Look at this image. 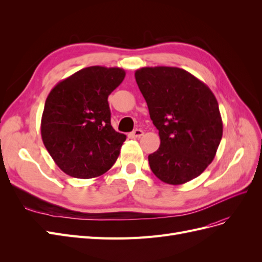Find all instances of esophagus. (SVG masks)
Returning <instances> with one entry per match:
<instances>
[{
    "instance_id": "esophagus-1",
    "label": "esophagus",
    "mask_w": 262,
    "mask_h": 262,
    "mask_svg": "<svg viewBox=\"0 0 262 262\" xmlns=\"http://www.w3.org/2000/svg\"><path fill=\"white\" fill-rule=\"evenodd\" d=\"M143 131H142L141 129H136L134 131H132V133H131V136L133 137V138H141L142 136H143Z\"/></svg>"
}]
</instances>
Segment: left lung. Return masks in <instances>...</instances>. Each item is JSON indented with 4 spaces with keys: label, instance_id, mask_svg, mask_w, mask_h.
Wrapping results in <instances>:
<instances>
[{
    "label": "left lung",
    "instance_id": "1",
    "mask_svg": "<svg viewBox=\"0 0 262 262\" xmlns=\"http://www.w3.org/2000/svg\"><path fill=\"white\" fill-rule=\"evenodd\" d=\"M136 81L158 130L161 145L148 155L154 175L182 185L204 171L223 136L217 100L209 87L184 69L141 68Z\"/></svg>",
    "mask_w": 262,
    "mask_h": 262
}]
</instances>
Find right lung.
Here are the masks:
<instances>
[{"instance_id":"add662e5","label":"right lung","mask_w":262,"mask_h":262,"mask_svg":"<svg viewBox=\"0 0 262 262\" xmlns=\"http://www.w3.org/2000/svg\"><path fill=\"white\" fill-rule=\"evenodd\" d=\"M120 68L89 67L55 85L45 102L41 138L67 175L101 176L116 163L126 137L110 122L108 96L122 83Z\"/></svg>"}]
</instances>
